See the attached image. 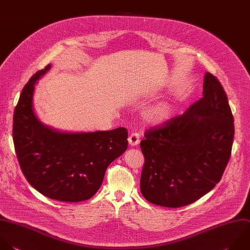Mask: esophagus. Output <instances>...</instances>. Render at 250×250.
<instances>
[{
    "mask_svg": "<svg viewBox=\"0 0 250 250\" xmlns=\"http://www.w3.org/2000/svg\"><path fill=\"white\" fill-rule=\"evenodd\" d=\"M140 140H141V138H140V135L138 133H132L128 138V142H129V145L131 146H135L139 145Z\"/></svg>",
    "mask_w": 250,
    "mask_h": 250,
    "instance_id": "1",
    "label": "esophagus"
}]
</instances>
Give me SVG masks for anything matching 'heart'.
<instances>
[{"label": "heart", "mask_w": 250, "mask_h": 250, "mask_svg": "<svg viewBox=\"0 0 250 250\" xmlns=\"http://www.w3.org/2000/svg\"><path fill=\"white\" fill-rule=\"evenodd\" d=\"M172 114V108L167 104H159L149 108L146 114V119L152 124H160L170 118Z\"/></svg>", "instance_id": "obj_1"}]
</instances>
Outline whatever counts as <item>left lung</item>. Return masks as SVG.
<instances>
[{"mask_svg":"<svg viewBox=\"0 0 250 250\" xmlns=\"http://www.w3.org/2000/svg\"><path fill=\"white\" fill-rule=\"evenodd\" d=\"M233 117L227 95L211 73L203 97L182 115L145 132L141 191L150 203L170 208L188 205L221 180L231 152Z\"/></svg>","mask_w":250,"mask_h":250,"instance_id":"1","label":"left lung"}]
</instances>
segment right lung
Masks as SVG:
<instances>
[{
    "mask_svg": "<svg viewBox=\"0 0 250 250\" xmlns=\"http://www.w3.org/2000/svg\"><path fill=\"white\" fill-rule=\"evenodd\" d=\"M36 72L24 86L14 113L13 137L21 171L45 196L63 202L91 198L101 188L108 165L128 147V131L62 133L42 124L33 111Z\"/></svg>",
    "mask_w": 250,
    "mask_h": 250,
    "instance_id": "1",
    "label": "right lung"
}]
</instances>
